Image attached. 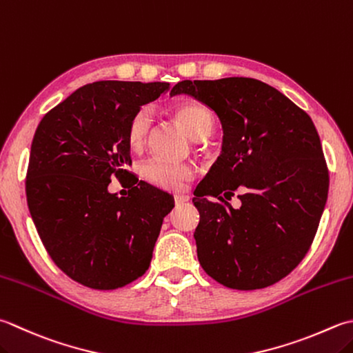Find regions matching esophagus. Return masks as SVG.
<instances>
[{
  "label": "esophagus",
  "instance_id": "34e87169",
  "mask_svg": "<svg viewBox=\"0 0 353 353\" xmlns=\"http://www.w3.org/2000/svg\"><path fill=\"white\" fill-rule=\"evenodd\" d=\"M188 200H190V196H186V194H176V196H174L176 205H182V203H185V202H188Z\"/></svg>",
  "mask_w": 353,
  "mask_h": 353
}]
</instances>
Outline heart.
Returning a JSON list of instances; mask_svg holds the SVG:
<instances>
[{
  "mask_svg": "<svg viewBox=\"0 0 353 353\" xmlns=\"http://www.w3.org/2000/svg\"><path fill=\"white\" fill-rule=\"evenodd\" d=\"M176 116L194 141H203L212 133L211 113L196 102H186L176 108ZM154 122L153 110L142 107L131 116L127 127V142L133 150H141L147 142ZM142 174L150 183L165 190H181L196 177L197 171L190 163L171 162L162 157H151L142 165Z\"/></svg>",
  "mask_w": 353,
  "mask_h": 353,
  "instance_id": "heart-1",
  "label": "heart"
}]
</instances>
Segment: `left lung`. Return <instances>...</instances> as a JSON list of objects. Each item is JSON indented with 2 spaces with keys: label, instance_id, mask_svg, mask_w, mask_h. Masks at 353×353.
Instances as JSON below:
<instances>
[{
  "label": "left lung",
  "instance_id": "1",
  "mask_svg": "<svg viewBox=\"0 0 353 353\" xmlns=\"http://www.w3.org/2000/svg\"><path fill=\"white\" fill-rule=\"evenodd\" d=\"M181 93L214 110L223 128L222 154L192 199L200 265L226 288L271 286L305 259L327 200L329 171L314 122L252 78L182 81L170 94ZM237 189L242 206L234 210L223 196Z\"/></svg>",
  "mask_w": 353,
  "mask_h": 353
}]
</instances>
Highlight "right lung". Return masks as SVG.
<instances>
[{
  "instance_id": "1",
  "label": "right lung",
  "mask_w": 353,
  "mask_h": 353,
  "mask_svg": "<svg viewBox=\"0 0 353 353\" xmlns=\"http://www.w3.org/2000/svg\"><path fill=\"white\" fill-rule=\"evenodd\" d=\"M168 82L98 81L52 108L34 131L26 196L48 255L87 288L112 291L150 266L170 194L139 181L131 165L127 127ZM130 176L129 196L108 191L113 176Z\"/></svg>"
}]
</instances>
